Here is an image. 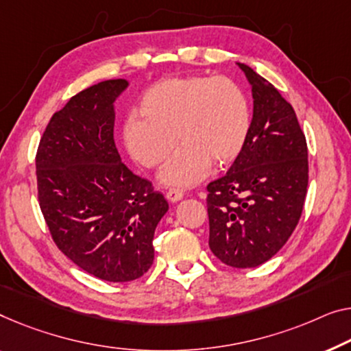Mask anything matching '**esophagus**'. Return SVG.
Masks as SVG:
<instances>
[{
	"label": "esophagus",
	"instance_id": "esophagus-1",
	"mask_svg": "<svg viewBox=\"0 0 351 351\" xmlns=\"http://www.w3.org/2000/svg\"><path fill=\"white\" fill-rule=\"evenodd\" d=\"M167 200L169 202H171V203H176V202H180V200H182V197H184V193H182L181 191H176V189H171V191H169L167 192Z\"/></svg>",
	"mask_w": 351,
	"mask_h": 351
}]
</instances>
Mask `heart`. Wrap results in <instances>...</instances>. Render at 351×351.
Masks as SVG:
<instances>
[{
  "mask_svg": "<svg viewBox=\"0 0 351 351\" xmlns=\"http://www.w3.org/2000/svg\"><path fill=\"white\" fill-rule=\"evenodd\" d=\"M137 112L123 124V142L135 162L156 169L176 142L182 145L159 175L160 184L173 189L195 186L211 164L237 160L250 132L247 97L226 77L158 82L140 96Z\"/></svg>",
  "mask_w": 351,
  "mask_h": 351,
  "instance_id": "heart-1",
  "label": "heart"
}]
</instances>
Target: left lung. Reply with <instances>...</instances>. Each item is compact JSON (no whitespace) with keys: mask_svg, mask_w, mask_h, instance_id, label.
Here are the masks:
<instances>
[{"mask_svg":"<svg viewBox=\"0 0 351 351\" xmlns=\"http://www.w3.org/2000/svg\"><path fill=\"white\" fill-rule=\"evenodd\" d=\"M252 88L247 142L226 176L208 184L209 249L233 268H255L279 252L300 221L309 165L290 102L252 67L237 62Z\"/></svg>","mask_w":351,"mask_h":351,"instance_id":"8db88e82","label":"left lung"}]
</instances>
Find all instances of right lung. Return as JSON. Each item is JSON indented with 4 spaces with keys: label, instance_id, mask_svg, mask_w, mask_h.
Wrapping results in <instances>:
<instances>
[{
    "label": "right lung",
    "instance_id": "1",
    "mask_svg": "<svg viewBox=\"0 0 351 351\" xmlns=\"http://www.w3.org/2000/svg\"><path fill=\"white\" fill-rule=\"evenodd\" d=\"M129 86L106 80L75 94L42 135L36 175L40 211L67 258L108 282L142 277L154 260L164 195L121 162L113 140L114 101Z\"/></svg>",
    "mask_w": 351,
    "mask_h": 351
}]
</instances>
